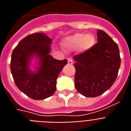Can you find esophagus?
Returning a JSON list of instances; mask_svg holds the SVG:
<instances>
[{
    "label": "esophagus",
    "mask_w": 131,
    "mask_h": 131,
    "mask_svg": "<svg viewBox=\"0 0 131 131\" xmlns=\"http://www.w3.org/2000/svg\"><path fill=\"white\" fill-rule=\"evenodd\" d=\"M73 63V60H72V58H69L68 59V64H72Z\"/></svg>",
    "instance_id": "obj_1"
}]
</instances>
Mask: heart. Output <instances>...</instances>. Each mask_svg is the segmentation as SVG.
Listing matches in <instances>:
<instances>
[{"mask_svg": "<svg viewBox=\"0 0 131 131\" xmlns=\"http://www.w3.org/2000/svg\"><path fill=\"white\" fill-rule=\"evenodd\" d=\"M95 43L96 38L92 34L85 35L82 33H77L66 38L64 45L69 49H75L80 46V48L82 50H87L91 49Z\"/></svg>", "mask_w": 131, "mask_h": 131, "instance_id": "heart-1", "label": "heart"}]
</instances>
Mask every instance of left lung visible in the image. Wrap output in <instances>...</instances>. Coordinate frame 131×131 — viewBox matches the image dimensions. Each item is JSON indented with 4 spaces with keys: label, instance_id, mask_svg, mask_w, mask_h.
<instances>
[{
    "label": "left lung",
    "instance_id": "obj_1",
    "mask_svg": "<svg viewBox=\"0 0 131 131\" xmlns=\"http://www.w3.org/2000/svg\"><path fill=\"white\" fill-rule=\"evenodd\" d=\"M98 42L73 57L74 85L80 94L96 97L111 87L121 66L118 45L103 30H97Z\"/></svg>",
    "mask_w": 131,
    "mask_h": 131
}]
</instances>
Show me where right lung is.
Returning <instances> with one entry per match:
<instances>
[{"mask_svg": "<svg viewBox=\"0 0 131 131\" xmlns=\"http://www.w3.org/2000/svg\"><path fill=\"white\" fill-rule=\"evenodd\" d=\"M52 39L43 33L26 36L13 51L10 71L15 84L20 91L34 100H43L56 91L57 77L67 60H59L49 54ZM37 56L40 66L37 72L28 69L30 60Z\"/></svg>", "mask_w": 131, "mask_h": 131, "instance_id": "obj_1", "label": "right lung"}]
</instances>
